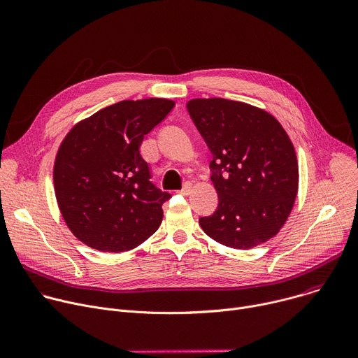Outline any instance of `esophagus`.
<instances>
[{"instance_id": "1", "label": "esophagus", "mask_w": 358, "mask_h": 358, "mask_svg": "<svg viewBox=\"0 0 358 358\" xmlns=\"http://www.w3.org/2000/svg\"><path fill=\"white\" fill-rule=\"evenodd\" d=\"M191 189H192V185H191L189 182H185V185H184L178 192H180L181 195H185V196H187V195L191 194Z\"/></svg>"}]
</instances>
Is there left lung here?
Masks as SVG:
<instances>
[{"label": "left lung", "mask_w": 358, "mask_h": 358, "mask_svg": "<svg viewBox=\"0 0 358 358\" xmlns=\"http://www.w3.org/2000/svg\"><path fill=\"white\" fill-rule=\"evenodd\" d=\"M188 113L206 140L218 207L199 225L217 242L249 249L273 238L297 195L293 144L268 112L222 97L192 99Z\"/></svg>", "instance_id": "1"}]
</instances>
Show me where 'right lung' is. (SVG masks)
Instances as JSON below:
<instances>
[{"mask_svg":"<svg viewBox=\"0 0 358 358\" xmlns=\"http://www.w3.org/2000/svg\"><path fill=\"white\" fill-rule=\"evenodd\" d=\"M173 108L169 99L123 100L68 133L55 160L54 184L62 217L80 242L123 252L159 229L171 194L151 182L140 145Z\"/></svg>","mask_w":358,"mask_h":358,"instance_id":"1","label":"right lung"}]
</instances>
